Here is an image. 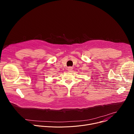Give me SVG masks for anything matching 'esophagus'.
I'll return each mask as SVG.
<instances>
[{
    "mask_svg": "<svg viewBox=\"0 0 134 134\" xmlns=\"http://www.w3.org/2000/svg\"><path fill=\"white\" fill-rule=\"evenodd\" d=\"M72 67H68V68H67V70L68 71H71L72 70Z\"/></svg>",
    "mask_w": 134,
    "mask_h": 134,
    "instance_id": "1",
    "label": "esophagus"
}]
</instances>
